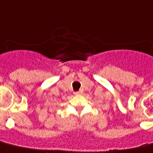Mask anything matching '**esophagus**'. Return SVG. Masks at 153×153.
Listing matches in <instances>:
<instances>
[{
    "instance_id": "esophagus-1",
    "label": "esophagus",
    "mask_w": 153,
    "mask_h": 153,
    "mask_svg": "<svg viewBox=\"0 0 153 153\" xmlns=\"http://www.w3.org/2000/svg\"><path fill=\"white\" fill-rule=\"evenodd\" d=\"M80 93H81V92L80 91H75V92H74V94L75 95H80Z\"/></svg>"
}]
</instances>
